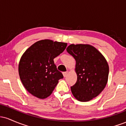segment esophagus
Returning <instances> with one entry per match:
<instances>
[{
    "label": "esophagus",
    "mask_w": 126,
    "mask_h": 126,
    "mask_svg": "<svg viewBox=\"0 0 126 126\" xmlns=\"http://www.w3.org/2000/svg\"><path fill=\"white\" fill-rule=\"evenodd\" d=\"M67 74H68V72H63V76H64V77H66V76L67 75Z\"/></svg>",
    "instance_id": "obj_1"
}]
</instances>
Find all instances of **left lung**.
<instances>
[{
	"mask_svg": "<svg viewBox=\"0 0 126 126\" xmlns=\"http://www.w3.org/2000/svg\"><path fill=\"white\" fill-rule=\"evenodd\" d=\"M66 50L76 60L77 81L71 86L74 97L81 102L92 100L104 90L108 82L109 66L106 59L94 46L70 44Z\"/></svg>",
	"mask_w": 126,
	"mask_h": 126,
	"instance_id": "8db88e82",
	"label": "left lung"
}]
</instances>
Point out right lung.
<instances>
[{"instance_id": "add662e5", "label": "right lung", "mask_w": 126, "mask_h": 126, "mask_svg": "<svg viewBox=\"0 0 126 126\" xmlns=\"http://www.w3.org/2000/svg\"><path fill=\"white\" fill-rule=\"evenodd\" d=\"M67 43L42 40L30 46L21 56L18 72L23 85L29 93L44 99L51 94L59 80L63 78L54 59L66 48Z\"/></svg>"}]
</instances>
